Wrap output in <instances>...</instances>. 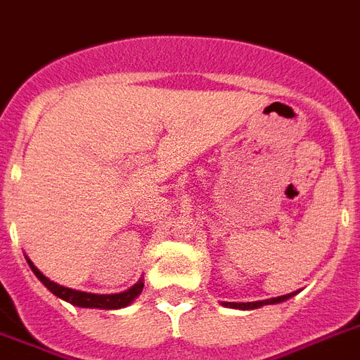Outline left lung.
<instances>
[{
	"label": "left lung",
	"instance_id": "1",
	"mask_svg": "<svg viewBox=\"0 0 360 360\" xmlns=\"http://www.w3.org/2000/svg\"><path fill=\"white\" fill-rule=\"evenodd\" d=\"M290 296H294V292L290 294H283V296H278V298H270V300H261V302H240V304H237V302H222V305L224 307H231V309H259L263 307V305H272V304H281V302H285V300H289Z\"/></svg>",
	"mask_w": 360,
	"mask_h": 360
}]
</instances>
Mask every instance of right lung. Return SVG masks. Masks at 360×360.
Instances as JSON below:
<instances>
[{
  "label": "right lung",
  "mask_w": 360,
  "mask_h": 360,
  "mask_svg": "<svg viewBox=\"0 0 360 360\" xmlns=\"http://www.w3.org/2000/svg\"><path fill=\"white\" fill-rule=\"evenodd\" d=\"M27 263L31 266V270L34 272L38 280L41 283L46 285L47 289L51 290L55 296H58L60 300L68 302L71 305H77V307H90V309H121L127 307L134 302V300L138 298L139 292L143 290V280H139L138 283L132 285L129 290H124V292H117V294H91V292H82V290H75L70 289V287H62V285L55 283L49 278L41 274L40 270L37 266L32 265V261L27 257Z\"/></svg>",
  "instance_id": "obj_1"
}]
</instances>
